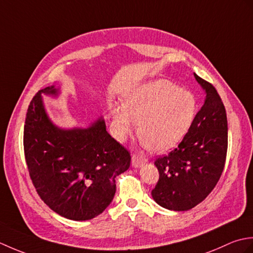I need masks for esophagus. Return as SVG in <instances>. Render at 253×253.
Masks as SVG:
<instances>
[{"instance_id":"obj_1","label":"esophagus","mask_w":253,"mask_h":253,"mask_svg":"<svg viewBox=\"0 0 253 253\" xmlns=\"http://www.w3.org/2000/svg\"><path fill=\"white\" fill-rule=\"evenodd\" d=\"M147 162V159L142 157L141 154H138V153H133L132 157H131V164L133 168H139V166H141L143 163Z\"/></svg>"}]
</instances>
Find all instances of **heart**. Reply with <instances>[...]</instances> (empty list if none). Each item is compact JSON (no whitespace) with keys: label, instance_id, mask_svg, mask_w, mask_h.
Masks as SVG:
<instances>
[{"label":"heart","instance_id":"1","mask_svg":"<svg viewBox=\"0 0 253 253\" xmlns=\"http://www.w3.org/2000/svg\"><path fill=\"white\" fill-rule=\"evenodd\" d=\"M197 99L168 79L152 80L127 93L123 106L113 109V128L117 138H125L137 123L141 142L153 151L176 146L195 120Z\"/></svg>","mask_w":253,"mask_h":253}]
</instances>
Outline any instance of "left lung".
I'll list each match as a JSON object with an SVG mask.
<instances>
[{
	"label": "left lung",
	"instance_id": "8db88e82",
	"mask_svg": "<svg viewBox=\"0 0 253 253\" xmlns=\"http://www.w3.org/2000/svg\"><path fill=\"white\" fill-rule=\"evenodd\" d=\"M195 77L206 91V101L178 146L154 161L159 180L152 198L173 211H187L202 202L216 186L226 161L225 106L212 84Z\"/></svg>",
	"mask_w": 253,
	"mask_h": 253
}]
</instances>
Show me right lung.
I'll list each match as a JSON object with an SVG mask.
<instances>
[{"label":"right lung","mask_w":253,"mask_h":253,"mask_svg":"<svg viewBox=\"0 0 253 253\" xmlns=\"http://www.w3.org/2000/svg\"><path fill=\"white\" fill-rule=\"evenodd\" d=\"M41 93L56 94L54 85L32 98L24 127V152L38 195L53 211L73 221H87L109 207L116 176L130 165V152L99 120L87 129L62 130L46 116Z\"/></svg>","instance_id":"add662e5"}]
</instances>
